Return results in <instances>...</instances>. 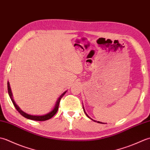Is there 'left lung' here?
I'll return each mask as SVG.
<instances>
[{
    "instance_id": "8db88e82",
    "label": "left lung",
    "mask_w": 150,
    "mask_h": 150,
    "mask_svg": "<svg viewBox=\"0 0 150 150\" xmlns=\"http://www.w3.org/2000/svg\"><path fill=\"white\" fill-rule=\"evenodd\" d=\"M83 110H84V107H83ZM84 113H86V116H87V117H88V118H90V119H91V120H93V121H95V122H98V123H100V124H103V122H99V121H96V120H93V119H91V118H90V117H89V116H88V115H87V114H86V112H85V111H84Z\"/></svg>"
}]
</instances>
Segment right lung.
<instances>
[{
  "label": "right lung",
  "mask_w": 150,
  "mask_h": 150,
  "mask_svg": "<svg viewBox=\"0 0 150 150\" xmlns=\"http://www.w3.org/2000/svg\"><path fill=\"white\" fill-rule=\"evenodd\" d=\"M8 94L9 95V97H10L13 104L14 106L15 107L16 109H17V110L18 111L19 113H21V115L24 117L25 118H27V119H31V120H37V121L47 120L51 119V118L53 117L54 115H55L56 113L57 112V111H58L60 99H61L62 97L64 96V94L66 93V91H64L59 97V98H58V100H57V101L55 106V107H54L53 110L52 111H51L50 112H49L48 113H47L46 115H39H39H29V114L24 112V111H22L20 109V108H19L17 104H16L14 100L13 99V95H12V93H11V88H10V86H9V82H8Z\"/></svg>",
  "instance_id": "add662e5"
}]
</instances>
